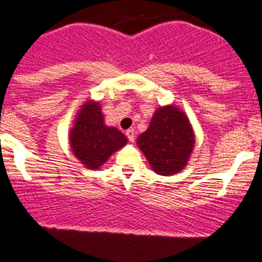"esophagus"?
I'll list each match as a JSON object with an SVG mask.
<instances>
[{"mask_svg":"<svg viewBox=\"0 0 262 262\" xmlns=\"http://www.w3.org/2000/svg\"><path fill=\"white\" fill-rule=\"evenodd\" d=\"M125 134H126V137H128V140L130 141V142H134V140H136V133H134V129H128Z\"/></svg>","mask_w":262,"mask_h":262,"instance_id":"obj_1","label":"esophagus"}]
</instances>
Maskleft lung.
<instances>
[{
  "mask_svg": "<svg viewBox=\"0 0 262 262\" xmlns=\"http://www.w3.org/2000/svg\"><path fill=\"white\" fill-rule=\"evenodd\" d=\"M137 145L158 175H175L184 167L194 146V133L187 115L175 105L155 111L147 130Z\"/></svg>",
  "mask_w": 262,
  "mask_h": 262,
  "instance_id": "left-lung-1",
  "label": "left lung"
}]
</instances>
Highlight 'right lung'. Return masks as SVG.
Returning a JSON list of instances; mask_svg holds the SVG:
<instances>
[{"instance_id": "obj_1", "label": "right lung", "mask_w": 262, "mask_h": 262, "mask_svg": "<svg viewBox=\"0 0 262 262\" xmlns=\"http://www.w3.org/2000/svg\"><path fill=\"white\" fill-rule=\"evenodd\" d=\"M69 141L73 154L89 169H98L128 142L119 129L105 125L100 104L91 100L79 110Z\"/></svg>"}]
</instances>
